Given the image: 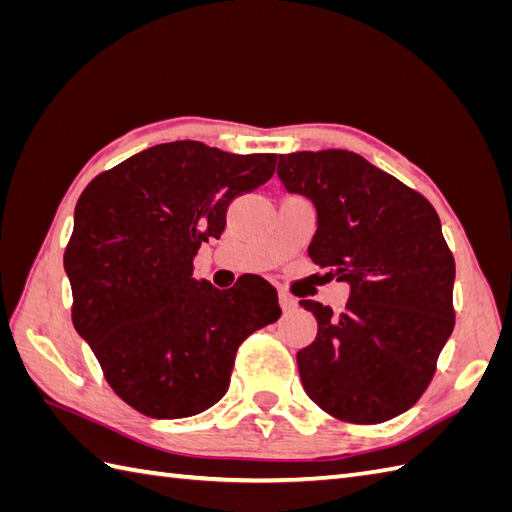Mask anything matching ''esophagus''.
<instances>
[{"mask_svg":"<svg viewBox=\"0 0 512 512\" xmlns=\"http://www.w3.org/2000/svg\"><path fill=\"white\" fill-rule=\"evenodd\" d=\"M279 303H281V308H284V310H292L297 306V299L288 295V292H279Z\"/></svg>","mask_w":512,"mask_h":512,"instance_id":"esophagus-1","label":"esophagus"}]
</instances>
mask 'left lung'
Returning <instances> with one entry per match:
<instances>
[{"mask_svg":"<svg viewBox=\"0 0 512 512\" xmlns=\"http://www.w3.org/2000/svg\"><path fill=\"white\" fill-rule=\"evenodd\" d=\"M277 176L317 211L310 259L350 286L339 314L299 301L319 325L297 354L303 389L345 422L400 416L429 387L455 325V262L436 209L345 149L279 156Z\"/></svg>","mask_w":512,"mask_h":512,"instance_id":"obj_1","label":"left lung"}]
</instances>
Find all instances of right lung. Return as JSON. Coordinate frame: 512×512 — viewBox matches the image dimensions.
<instances>
[{"instance_id":"obj_1","label":"right lung","mask_w":512,"mask_h":512,"mask_svg":"<svg viewBox=\"0 0 512 512\" xmlns=\"http://www.w3.org/2000/svg\"><path fill=\"white\" fill-rule=\"evenodd\" d=\"M275 154L198 140L149 147L96 176L74 209L63 268L72 323L107 383L149 418H189L220 400L237 347L281 317L277 290L248 275L228 290L193 277L226 209L273 178Z\"/></svg>"}]
</instances>
